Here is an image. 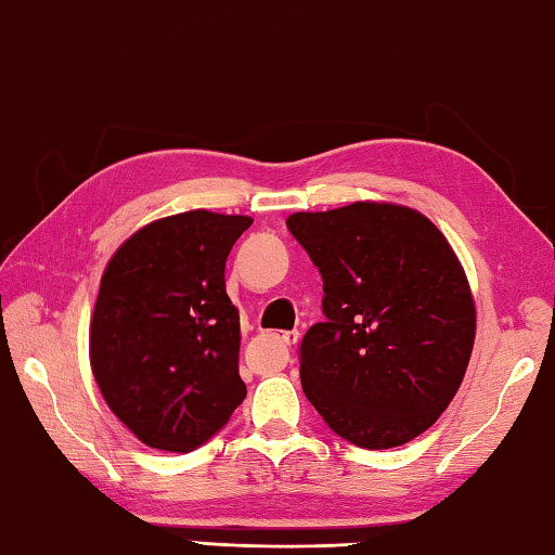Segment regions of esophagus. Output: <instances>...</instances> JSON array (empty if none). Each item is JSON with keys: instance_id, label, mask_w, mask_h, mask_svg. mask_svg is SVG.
I'll return each instance as SVG.
<instances>
[{"instance_id": "1", "label": "esophagus", "mask_w": 555, "mask_h": 555, "mask_svg": "<svg viewBox=\"0 0 555 555\" xmlns=\"http://www.w3.org/2000/svg\"><path fill=\"white\" fill-rule=\"evenodd\" d=\"M275 338H280V344H285V346H295L299 341V332H283Z\"/></svg>"}]
</instances>
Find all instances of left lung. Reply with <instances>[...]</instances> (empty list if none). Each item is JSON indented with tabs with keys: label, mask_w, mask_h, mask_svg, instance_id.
Here are the masks:
<instances>
[{
	"label": "left lung",
	"mask_w": 555,
	"mask_h": 555,
	"mask_svg": "<svg viewBox=\"0 0 555 555\" xmlns=\"http://www.w3.org/2000/svg\"><path fill=\"white\" fill-rule=\"evenodd\" d=\"M287 229L324 280L326 319L299 346L307 400L361 449L416 439L459 392L475 341L449 241L424 214L377 202L297 211Z\"/></svg>",
	"instance_id": "1"
}]
</instances>
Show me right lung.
<instances>
[{
    "label": "right lung",
    "instance_id": "right-lung-1",
    "mask_svg": "<svg viewBox=\"0 0 555 555\" xmlns=\"http://www.w3.org/2000/svg\"><path fill=\"white\" fill-rule=\"evenodd\" d=\"M253 223L194 209L149 223L106 266L90 324L104 402L151 449L190 453L246 397L227 258Z\"/></svg>",
    "mask_w": 555,
    "mask_h": 555
}]
</instances>
